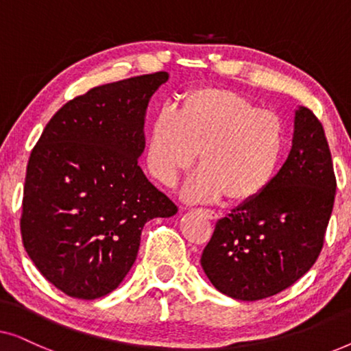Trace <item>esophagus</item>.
I'll return each instance as SVG.
<instances>
[{"instance_id": "esophagus-1", "label": "esophagus", "mask_w": 351, "mask_h": 351, "mask_svg": "<svg viewBox=\"0 0 351 351\" xmlns=\"http://www.w3.org/2000/svg\"><path fill=\"white\" fill-rule=\"evenodd\" d=\"M198 213L203 214L204 217L209 219V220H215L219 217L217 213H215V210H213V209H203V208H201V209H198Z\"/></svg>"}]
</instances>
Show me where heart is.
Instances as JSON below:
<instances>
[{"instance_id": "b5f03b06", "label": "heart", "mask_w": 351, "mask_h": 351, "mask_svg": "<svg viewBox=\"0 0 351 351\" xmlns=\"http://www.w3.org/2000/svg\"><path fill=\"white\" fill-rule=\"evenodd\" d=\"M287 150L282 119L228 89L201 88L186 93L177 114L161 108L148 132L145 165L166 186L189 171L199 153L201 167L185 186L193 201L227 195L249 203L273 185Z\"/></svg>"}]
</instances>
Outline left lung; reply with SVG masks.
Segmentation results:
<instances>
[{
    "mask_svg": "<svg viewBox=\"0 0 351 351\" xmlns=\"http://www.w3.org/2000/svg\"><path fill=\"white\" fill-rule=\"evenodd\" d=\"M335 189L323 124L299 107L292 148L273 185L215 223L201 256L215 289L252 302L300 280L323 249Z\"/></svg>",
    "mask_w": 351,
    "mask_h": 351,
    "instance_id": "1",
    "label": "left lung"
}]
</instances>
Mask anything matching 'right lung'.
<instances>
[{
  "label": "right lung",
  "instance_id": "obj_1",
  "mask_svg": "<svg viewBox=\"0 0 351 351\" xmlns=\"http://www.w3.org/2000/svg\"><path fill=\"white\" fill-rule=\"evenodd\" d=\"M169 75L93 88L66 102L33 147L23 185V247L43 276L75 299L117 289L148 220L177 206L143 174L145 110Z\"/></svg>",
  "mask_w": 351,
  "mask_h": 351
}]
</instances>
